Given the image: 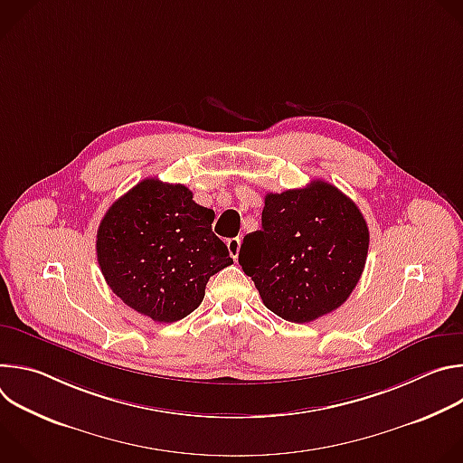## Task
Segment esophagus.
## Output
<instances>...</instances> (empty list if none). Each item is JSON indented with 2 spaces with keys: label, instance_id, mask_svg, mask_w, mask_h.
Segmentation results:
<instances>
[{
  "label": "esophagus",
  "instance_id": "esophagus-1",
  "mask_svg": "<svg viewBox=\"0 0 463 463\" xmlns=\"http://www.w3.org/2000/svg\"><path fill=\"white\" fill-rule=\"evenodd\" d=\"M240 245H241V240L240 238H231L227 241V249H229V254L236 260L238 254H240Z\"/></svg>",
  "mask_w": 463,
  "mask_h": 463
}]
</instances>
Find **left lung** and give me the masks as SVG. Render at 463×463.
I'll use <instances>...</instances> for the list:
<instances>
[{"instance_id":"obj_1","label":"left lung","mask_w":463,"mask_h":463,"mask_svg":"<svg viewBox=\"0 0 463 463\" xmlns=\"http://www.w3.org/2000/svg\"><path fill=\"white\" fill-rule=\"evenodd\" d=\"M370 232L359 207L337 186L266 194L261 229L243 238L238 261L268 309L289 322L332 313L355 289Z\"/></svg>"}]
</instances>
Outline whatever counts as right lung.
<instances>
[{
  "label": "right lung",
  "instance_id": "1",
  "mask_svg": "<svg viewBox=\"0 0 463 463\" xmlns=\"http://www.w3.org/2000/svg\"><path fill=\"white\" fill-rule=\"evenodd\" d=\"M214 211L184 184L143 179L108 209L97 231V260L111 291L131 309L175 322L205 297L213 275L231 266L213 232Z\"/></svg>",
  "mask_w": 463,
  "mask_h": 463
}]
</instances>
